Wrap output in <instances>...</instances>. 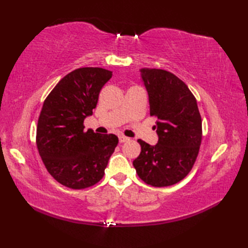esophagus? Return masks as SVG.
I'll list each match as a JSON object with an SVG mask.
<instances>
[{
  "mask_svg": "<svg viewBox=\"0 0 248 248\" xmlns=\"http://www.w3.org/2000/svg\"><path fill=\"white\" fill-rule=\"evenodd\" d=\"M130 139L124 135H119V141L120 143H124V141H128Z\"/></svg>",
  "mask_w": 248,
  "mask_h": 248,
  "instance_id": "1",
  "label": "esophagus"
}]
</instances>
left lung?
<instances>
[{
	"mask_svg": "<svg viewBox=\"0 0 248 248\" xmlns=\"http://www.w3.org/2000/svg\"><path fill=\"white\" fill-rule=\"evenodd\" d=\"M150 115L157 117V144L139 140L141 151L133 161L139 177L152 186H168L191 171L202 144V127L197 101L186 84L171 72L141 68Z\"/></svg>",
	"mask_w": 248,
	"mask_h": 248,
	"instance_id": "8db88e82",
	"label": "left lung"
}]
</instances>
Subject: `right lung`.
Masks as SVG:
<instances>
[{
  "instance_id": "add662e5",
  "label": "right lung",
  "mask_w": 248,
  "mask_h": 248,
  "mask_svg": "<svg viewBox=\"0 0 248 248\" xmlns=\"http://www.w3.org/2000/svg\"><path fill=\"white\" fill-rule=\"evenodd\" d=\"M112 75L103 68H78L62 78L44 102L37 148L46 170L67 187L81 189L101 180L118 144L115 134L84 131L83 125Z\"/></svg>"
}]
</instances>
